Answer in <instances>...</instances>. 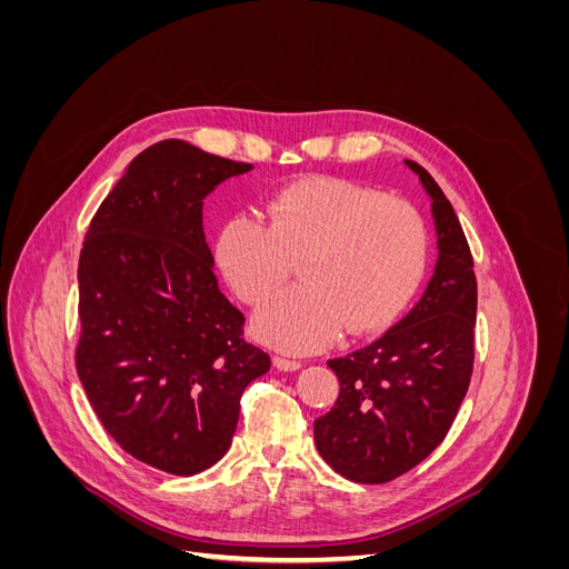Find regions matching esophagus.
Listing matches in <instances>:
<instances>
[{
    "mask_svg": "<svg viewBox=\"0 0 569 569\" xmlns=\"http://www.w3.org/2000/svg\"><path fill=\"white\" fill-rule=\"evenodd\" d=\"M272 366L278 368L280 372H297V370H301L299 360H289V358H280V356L272 358Z\"/></svg>",
    "mask_w": 569,
    "mask_h": 569,
    "instance_id": "esophagus-1",
    "label": "esophagus"
}]
</instances>
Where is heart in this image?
Returning a JSON list of instances; mask_svg holds the SVG:
<instances>
[{
    "mask_svg": "<svg viewBox=\"0 0 569 569\" xmlns=\"http://www.w3.org/2000/svg\"><path fill=\"white\" fill-rule=\"evenodd\" d=\"M268 226L232 216L216 237V263L234 295L261 303L303 256V284L280 291L251 318L256 339L287 353H311L343 330L372 335L416 295L429 258L422 213L343 178H303L268 201Z\"/></svg>",
    "mask_w": 569,
    "mask_h": 569,
    "instance_id": "heart-1",
    "label": "heart"
}]
</instances>
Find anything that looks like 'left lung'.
Here are the masks:
<instances>
[{
	"mask_svg": "<svg viewBox=\"0 0 569 569\" xmlns=\"http://www.w3.org/2000/svg\"><path fill=\"white\" fill-rule=\"evenodd\" d=\"M432 201L437 263L412 311L343 358L327 360L337 403L313 425L318 453L358 485H385L416 468L456 420L475 360L477 280L451 201L427 170L406 161Z\"/></svg>",
	"mask_w": 569,
	"mask_h": 569,
	"instance_id": "left-lung-1",
	"label": "left lung"
}]
</instances>
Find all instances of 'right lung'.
<instances>
[{
	"mask_svg": "<svg viewBox=\"0 0 569 569\" xmlns=\"http://www.w3.org/2000/svg\"><path fill=\"white\" fill-rule=\"evenodd\" d=\"M251 168L184 140L151 144L101 201L80 251L82 389L120 449L170 475L228 453L242 391L270 370L218 289L201 226L203 199Z\"/></svg>",
	"mask_w": 569,
	"mask_h": 569,
	"instance_id": "obj_1",
	"label": "right lung"
}]
</instances>
